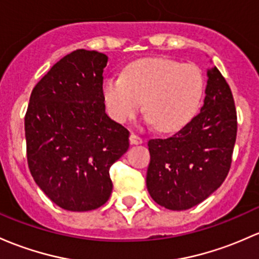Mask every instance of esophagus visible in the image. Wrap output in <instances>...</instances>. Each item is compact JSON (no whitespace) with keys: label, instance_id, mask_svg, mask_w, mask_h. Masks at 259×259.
Segmentation results:
<instances>
[{"label":"esophagus","instance_id":"1","mask_svg":"<svg viewBox=\"0 0 259 259\" xmlns=\"http://www.w3.org/2000/svg\"><path fill=\"white\" fill-rule=\"evenodd\" d=\"M141 143H143V139L139 137V135L134 134V133L130 134V144H133V145H139V144Z\"/></svg>","mask_w":259,"mask_h":259}]
</instances>
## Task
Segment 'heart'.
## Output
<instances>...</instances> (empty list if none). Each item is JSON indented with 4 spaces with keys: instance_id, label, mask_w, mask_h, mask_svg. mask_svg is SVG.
Wrapping results in <instances>:
<instances>
[{
    "instance_id": "heart-1",
    "label": "heart",
    "mask_w": 259,
    "mask_h": 259,
    "mask_svg": "<svg viewBox=\"0 0 259 259\" xmlns=\"http://www.w3.org/2000/svg\"><path fill=\"white\" fill-rule=\"evenodd\" d=\"M203 91L205 79L196 65L145 58L126 65L122 77H108L103 81L102 94L114 121L132 120L143 102L146 120L160 132L172 133L196 115Z\"/></svg>"
}]
</instances>
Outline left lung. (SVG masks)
I'll return each instance as SVG.
<instances>
[{"label":"left lung","mask_w":259,"mask_h":259,"mask_svg":"<svg viewBox=\"0 0 259 259\" xmlns=\"http://www.w3.org/2000/svg\"><path fill=\"white\" fill-rule=\"evenodd\" d=\"M201 111L172 137L149 140L146 186L162 207L182 211L202 202L225 181L237 137L232 92L216 67L207 70Z\"/></svg>","instance_id":"1"}]
</instances>
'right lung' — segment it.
Returning a JSON list of instances; mask_svg holds the SVG:
<instances>
[{
	"instance_id": "obj_1",
	"label": "right lung",
	"mask_w": 259,
	"mask_h": 259,
	"mask_svg": "<svg viewBox=\"0 0 259 259\" xmlns=\"http://www.w3.org/2000/svg\"><path fill=\"white\" fill-rule=\"evenodd\" d=\"M108 57L77 50L32 91L24 116L27 161L36 184L59 207L92 211L113 190L109 170L129 149V132L105 113Z\"/></svg>"
}]
</instances>
